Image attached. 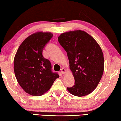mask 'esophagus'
Listing matches in <instances>:
<instances>
[{
	"instance_id": "1",
	"label": "esophagus",
	"mask_w": 121,
	"mask_h": 121,
	"mask_svg": "<svg viewBox=\"0 0 121 121\" xmlns=\"http://www.w3.org/2000/svg\"><path fill=\"white\" fill-rule=\"evenodd\" d=\"M65 71H66V70L64 68H62V69H61V71H60L61 73H62V74H64L65 73Z\"/></svg>"
}]
</instances>
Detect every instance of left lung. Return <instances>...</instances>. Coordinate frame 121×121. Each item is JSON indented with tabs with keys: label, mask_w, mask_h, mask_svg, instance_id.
<instances>
[{
	"label": "left lung",
	"mask_w": 121,
	"mask_h": 121,
	"mask_svg": "<svg viewBox=\"0 0 121 121\" xmlns=\"http://www.w3.org/2000/svg\"><path fill=\"white\" fill-rule=\"evenodd\" d=\"M67 52L75 84L67 88L76 96H84L94 91L101 80L104 57L99 45L88 33L81 30L62 33L58 38Z\"/></svg>",
	"instance_id": "8db88e82"
}]
</instances>
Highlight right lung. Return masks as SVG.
Wrapping results in <instances>:
<instances>
[{
  "label": "right lung",
  "instance_id": "1",
  "mask_svg": "<svg viewBox=\"0 0 121 121\" xmlns=\"http://www.w3.org/2000/svg\"><path fill=\"white\" fill-rule=\"evenodd\" d=\"M50 32H37L29 36L18 48L14 59V71L20 86L32 96H41L48 91L56 79L49 59L43 50L52 38Z\"/></svg>",
  "mask_w": 121,
  "mask_h": 121
}]
</instances>
